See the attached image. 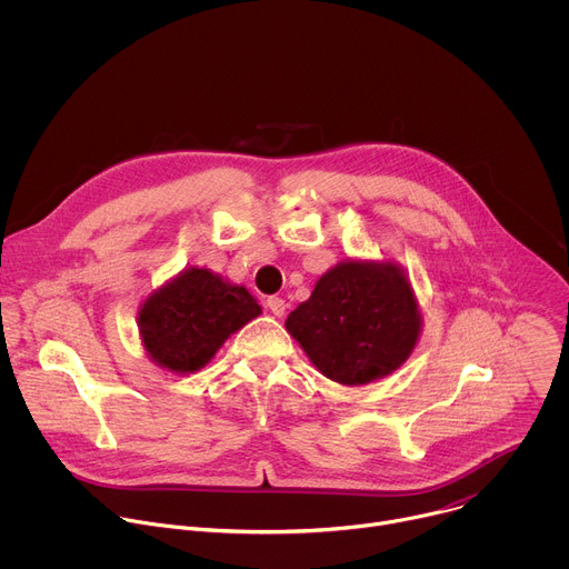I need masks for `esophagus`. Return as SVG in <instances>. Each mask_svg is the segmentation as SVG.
Segmentation results:
<instances>
[{
    "instance_id": "34e87169",
    "label": "esophagus",
    "mask_w": 569,
    "mask_h": 569,
    "mask_svg": "<svg viewBox=\"0 0 569 569\" xmlns=\"http://www.w3.org/2000/svg\"><path fill=\"white\" fill-rule=\"evenodd\" d=\"M268 308L272 310L274 317H283L288 303H286V299H281V297H270V299H268Z\"/></svg>"
}]
</instances>
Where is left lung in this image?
Wrapping results in <instances>:
<instances>
[{
	"label": "left lung",
	"mask_w": 569,
	"mask_h": 569,
	"mask_svg": "<svg viewBox=\"0 0 569 569\" xmlns=\"http://www.w3.org/2000/svg\"><path fill=\"white\" fill-rule=\"evenodd\" d=\"M423 315L410 277L391 259H347L323 272L286 319L321 376L369 385L412 356Z\"/></svg>",
	"instance_id": "left-lung-1"
}]
</instances>
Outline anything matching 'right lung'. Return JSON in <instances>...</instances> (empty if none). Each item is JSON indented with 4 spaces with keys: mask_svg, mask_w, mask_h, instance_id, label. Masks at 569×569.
Wrapping results in <instances>:
<instances>
[{
    "mask_svg": "<svg viewBox=\"0 0 569 569\" xmlns=\"http://www.w3.org/2000/svg\"><path fill=\"white\" fill-rule=\"evenodd\" d=\"M261 312L246 286L193 266L141 301L137 323L146 356L164 371L187 376L209 365L220 347Z\"/></svg>",
    "mask_w": 569,
    "mask_h": 569,
    "instance_id": "1",
    "label": "right lung"
}]
</instances>
